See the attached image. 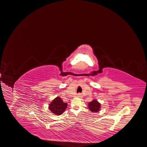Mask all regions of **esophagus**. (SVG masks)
<instances>
[{"label": "esophagus", "mask_w": 147, "mask_h": 147, "mask_svg": "<svg viewBox=\"0 0 147 147\" xmlns=\"http://www.w3.org/2000/svg\"><path fill=\"white\" fill-rule=\"evenodd\" d=\"M77 97H80V98H82V94H77Z\"/></svg>", "instance_id": "obj_1"}]
</instances>
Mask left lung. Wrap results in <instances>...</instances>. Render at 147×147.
<instances>
[{
  "mask_svg": "<svg viewBox=\"0 0 147 147\" xmlns=\"http://www.w3.org/2000/svg\"><path fill=\"white\" fill-rule=\"evenodd\" d=\"M88 109L91 110L92 113L98 112L100 110V104L96 99L92 100L91 102L88 103Z\"/></svg>",
  "mask_w": 147,
  "mask_h": 147,
  "instance_id": "1",
  "label": "left lung"
}]
</instances>
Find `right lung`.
<instances>
[{"label":"right lung","mask_w":147,"mask_h":147,"mask_svg":"<svg viewBox=\"0 0 147 147\" xmlns=\"http://www.w3.org/2000/svg\"><path fill=\"white\" fill-rule=\"evenodd\" d=\"M67 107V104L64 102L61 97H56L49 104L48 109L53 114L60 115L64 112Z\"/></svg>","instance_id":"right-lung-1"}]
</instances>
